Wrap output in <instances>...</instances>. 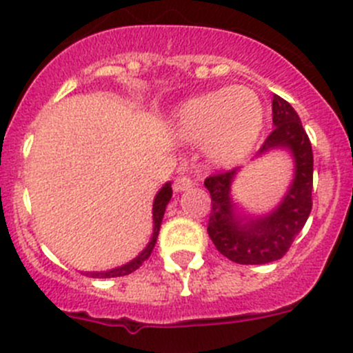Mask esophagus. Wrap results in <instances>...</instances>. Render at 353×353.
Listing matches in <instances>:
<instances>
[{"instance_id": "esophagus-1", "label": "esophagus", "mask_w": 353, "mask_h": 353, "mask_svg": "<svg viewBox=\"0 0 353 353\" xmlns=\"http://www.w3.org/2000/svg\"><path fill=\"white\" fill-rule=\"evenodd\" d=\"M190 188H193V181H191L188 176H179L176 181H174V191H176V193L188 191Z\"/></svg>"}]
</instances>
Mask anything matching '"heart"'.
I'll use <instances>...</instances> for the list:
<instances>
[{
    "mask_svg": "<svg viewBox=\"0 0 353 353\" xmlns=\"http://www.w3.org/2000/svg\"><path fill=\"white\" fill-rule=\"evenodd\" d=\"M265 124V108L252 88L225 87L183 102L172 130L184 143H203L216 167L237 165L252 152Z\"/></svg>",
    "mask_w": 353,
    "mask_h": 353,
    "instance_id": "obj_1",
    "label": "heart"
}]
</instances>
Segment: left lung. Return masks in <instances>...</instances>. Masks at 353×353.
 I'll return each instance as SVG.
<instances>
[{"label": "left lung", "mask_w": 353, "mask_h": 353, "mask_svg": "<svg viewBox=\"0 0 353 353\" xmlns=\"http://www.w3.org/2000/svg\"><path fill=\"white\" fill-rule=\"evenodd\" d=\"M273 131L256 159L285 152L292 160V177L287 191L273 208L252 213L234 198L241 169L206 177L205 188L212 196L208 236L223 256L239 265H265L276 261L307 222L312 208V148L294 108L273 95Z\"/></svg>", "instance_id": "left-lung-1"}]
</instances>
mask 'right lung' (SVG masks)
<instances>
[{
    "instance_id": "obj_1",
    "label": "right lung",
    "mask_w": 353,
    "mask_h": 353,
    "mask_svg": "<svg viewBox=\"0 0 353 353\" xmlns=\"http://www.w3.org/2000/svg\"><path fill=\"white\" fill-rule=\"evenodd\" d=\"M170 198H172V188H170V183H165L159 191H157L155 198H154V205H152V220H154V229H152V236L148 244L145 245L143 251L140 252L138 256H134L133 259H130L124 265L116 266V268L105 270V272H83V275L92 276V279H116V276H124L133 273L134 270H138L141 266V263L147 261L150 258L152 251H154L157 237H159L160 232V225H162V219L163 213H165L167 205H169Z\"/></svg>"
}]
</instances>
